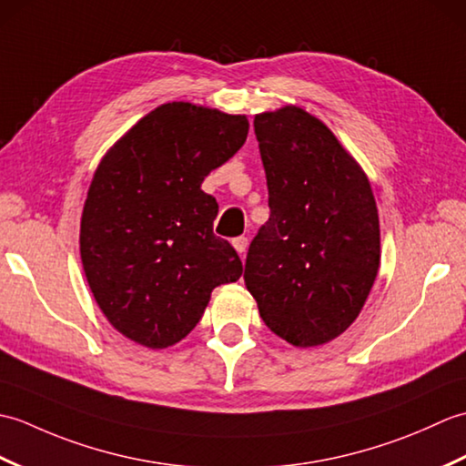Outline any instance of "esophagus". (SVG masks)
I'll use <instances>...</instances> for the list:
<instances>
[{
  "label": "esophagus",
  "instance_id": "34e87169",
  "mask_svg": "<svg viewBox=\"0 0 466 466\" xmlns=\"http://www.w3.org/2000/svg\"><path fill=\"white\" fill-rule=\"evenodd\" d=\"M232 246L240 256H244L246 248H248V236H238V238L232 240Z\"/></svg>",
  "mask_w": 466,
  "mask_h": 466
}]
</instances>
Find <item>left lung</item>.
<instances>
[{
  "label": "left lung",
  "mask_w": 466,
  "mask_h": 466,
  "mask_svg": "<svg viewBox=\"0 0 466 466\" xmlns=\"http://www.w3.org/2000/svg\"><path fill=\"white\" fill-rule=\"evenodd\" d=\"M254 134L270 218L250 242L246 289L276 336L319 346L356 320L379 272L374 196L334 134L300 107L256 116Z\"/></svg>",
  "instance_id": "obj_1"
}]
</instances>
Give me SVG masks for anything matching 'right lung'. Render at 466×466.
<instances>
[{
  "mask_svg": "<svg viewBox=\"0 0 466 466\" xmlns=\"http://www.w3.org/2000/svg\"><path fill=\"white\" fill-rule=\"evenodd\" d=\"M246 116L172 102L144 116L97 166L84 204L87 284L117 332L147 349L180 342L216 286L242 276L216 236L204 177L240 150Z\"/></svg>",
  "mask_w": 466,
  "mask_h": 466,
  "instance_id": "right-lung-1",
  "label": "right lung"
}]
</instances>
